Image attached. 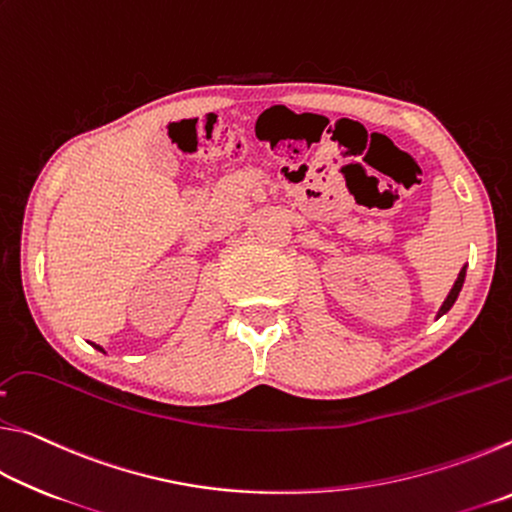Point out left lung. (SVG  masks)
<instances>
[{
  "instance_id": "left-lung-1",
  "label": "left lung",
  "mask_w": 512,
  "mask_h": 512,
  "mask_svg": "<svg viewBox=\"0 0 512 512\" xmlns=\"http://www.w3.org/2000/svg\"><path fill=\"white\" fill-rule=\"evenodd\" d=\"M465 273H467V264H463V268H461V273H458V277H456V282H454V287L449 289V293H447V298H445V302L443 305H440V309H438V314H436V318H440V316H445L449 309L454 307V302H456V298H458V293H461V289H463V282H465Z\"/></svg>"
}]
</instances>
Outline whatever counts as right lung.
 Here are the masks:
<instances>
[{"mask_svg": "<svg viewBox=\"0 0 512 512\" xmlns=\"http://www.w3.org/2000/svg\"><path fill=\"white\" fill-rule=\"evenodd\" d=\"M94 345V343H92ZM94 348H97V350H101L103 352V348H101V345H94Z\"/></svg>", "mask_w": 512, "mask_h": 512, "instance_id": "add662e5", "label": "right lung"}]
</instances>
